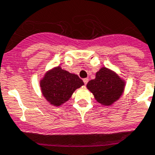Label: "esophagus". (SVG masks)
<instances>
[{
    "label": "esophagus",
    "instance_id": "1",
    "mask_svg": "<svg viewBox=\"0 0 155 155\" xmlns=\"http://www.w3.org/2000/svg\"><path fill=\"white\" fill-rule=\"evenodd\" d=\"M88 81H89V79H88V78H85V79H84V84H87Z\"/></svg>",
    "mask_w": 155,
    "mask_h": 155
}]
</instances>
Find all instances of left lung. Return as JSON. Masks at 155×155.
<instances>
[{"label":"left lung","instance_id":"left-lung-1","mask_svg":"<svg viewBox=\"0 0 155 155\" xmlns=\"http://www.w3.org/2000/svg\"><path fill=\"white\" fill-rule=\"evenodd\" d=\"M87 87L98 103L110 106L122 96L125 81L113 70L102 67L96 72L95 79L88 82Z\"/></svg>","mask_w":155,"mask_h":155}]
</instances>
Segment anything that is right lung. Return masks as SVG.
I'll return each instance as SVG.
<instances>
[{"instance_id": "right-lung-1", "label": "right lung", "mask_w": 155, "mask_h": 155, "mask_svg": "<svg viewBox=\"0 0 155 155\" xmlns=\"http://www.w3.org/2000/svg\"><path fill=\"white\" fill-rule=\"evenodd\" d=\"M84 85L77 75L70 73L60 66L49 70L40 80L41 93L50 105L61 106L69 100L75 90Z\"/></svg>"}]
</instances>
